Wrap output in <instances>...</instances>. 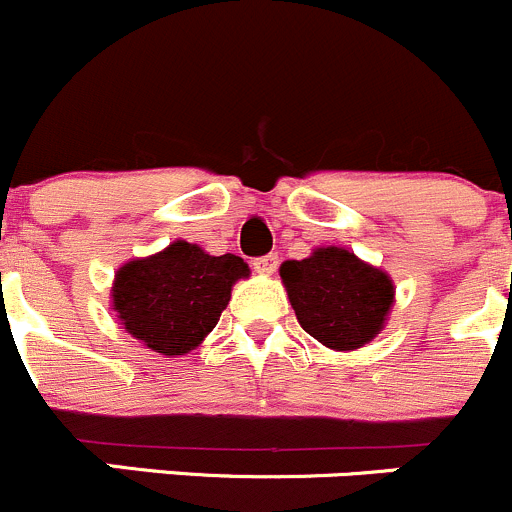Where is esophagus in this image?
<instances>
[{"label": "esophagus", "mask_w": 512, "mask_h": 512, "mask_svg": "<svg viewBox=\"0 0 512 512\" xmlns=\"http://www.w3.org/2000/svg\"><path fill=\"white\" fill-rule=\"evenodd\" d=\"M253 269L259 271V274H274V271L279 269V256H276V253L259 256V259H253Z\"/></svg>", "instance_id": "esophagus-1"}]
</instances>
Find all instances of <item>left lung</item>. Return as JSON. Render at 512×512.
Instances as JSON below:
<instances>
[{
	"label": "left lung",
	"mask_w": 512,
	"mask_h": 512,
	"mask_svg": "<svg viewBox=\"0 0 512 512\" xmlns=\"http://www.w3.org/2000/svg\"><path fill=\"white\" fill-rule=\"evenodd\" d=\"M281 279L304 332L339 352L374 339L394 299L384 271L337 246L316 248L304 261H284Z\"/></svg>",
	"instance_id": "left-lung-1"
}]
</instances>
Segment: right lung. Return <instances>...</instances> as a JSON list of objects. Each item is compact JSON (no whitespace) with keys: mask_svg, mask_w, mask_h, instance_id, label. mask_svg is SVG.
Returning a JSON list of instances; mask_svg holds the SVG:
<instances>
[{"mask_svg":"<svg viewBox=\"0 0 512 512\" xmlns=\"http://www.w3.org/2000/svg\"><path fill=\"white\" fill-rule=\"evenodd\" d=\"M243 276L248 266L233 253L211 256L196 243L175 241L118 271L113 306L135 339L175 357L203 342L221 319L231 286Z\"/></svg>","mask_w":512,"mask_h":512,"instance_id":"1","label":"right lung"}]
</instances>
